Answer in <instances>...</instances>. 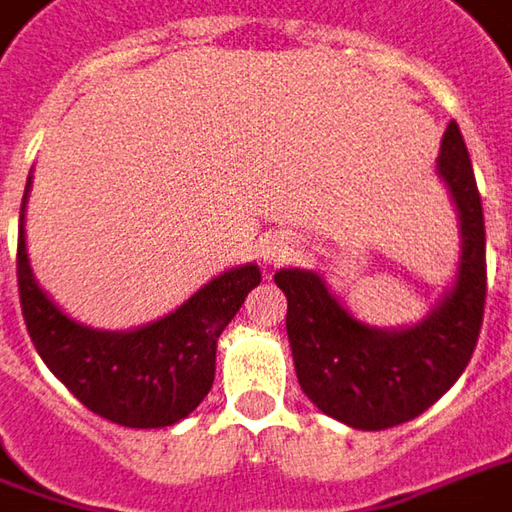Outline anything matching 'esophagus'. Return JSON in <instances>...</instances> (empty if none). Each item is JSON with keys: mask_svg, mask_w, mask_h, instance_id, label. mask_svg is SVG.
<instances>
[{"mask_svg": "<svg viewBox=\"0 0 512 512\" xmlns=\"http://www.w3.org/2000/svg\"><path fill=\"white\" fill-rule=\"evenodd\" d=\"M291 255V249H289V240H283L280 235H272V238H266V243L260 246V257L269 263V266H277V263H283L286 257Z\"/></svg>", "mask_w": 512, "mask_h": 512, "instance_id": "1", "label": "esophagus"}]
</instances>
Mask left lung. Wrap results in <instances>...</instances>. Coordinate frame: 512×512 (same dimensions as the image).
<instances>
[{"instance_id": "obj_1", "label": "left lung", "mask_w": 512, "mask_h": 512, "mask_svg": "<svg viewBox=\"0 0 512 512\" xmlns=\"http://www.w3.org/2000/svg\"><path fill=\"white\" fill-rule=\"evenodd\" d=\"M459 218V266L419 323L377 328L357 320L309 269H280L289 300L294 371L303 394L357 431H385L428 411L462 377L485 317V215L459 124L450 121L436 158Z\"/></svg>"}]
</instances>
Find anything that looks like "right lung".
Listing matches in <instances>:
<instances>
[{"instance_id":"right-lung-1","label":"right lung","mask_w":512,"mask_h":512,"mask_svg":"<svg viewBox=\"0 0 512 512\" xmlns=\"http://www.w3.org/2000/svg\"><path fill=\"white\" fill-rule=\"evenodd\" d=\"M19 212L16 277L30 340L67 391L93 414L124 428H167L189 416L215 382L218 337L260 283L257 263L212 277L175 311L147 326L104 331L62 311L30 269L25 206Z\"/></svg>"}]
</instances>
